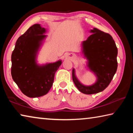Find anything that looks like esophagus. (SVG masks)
Returning a JSON list of instances; mask_svg holds the SVG:
<instances>
[{"label":"esophagus","instance_id":"34e87169","mask_svg":"<svg viewBox=\"0 0 133 133\" xmlns=\"http://www.w3.org/2000/svg\"><path fill=\"white\" fill-rule=\"evenodd\" d=\"M72 56H73V55H71V54H70V55H69L68 57L70 58V57H72Z\"/></svg>","mask_w":133,"mask_h":133}]
</instances>
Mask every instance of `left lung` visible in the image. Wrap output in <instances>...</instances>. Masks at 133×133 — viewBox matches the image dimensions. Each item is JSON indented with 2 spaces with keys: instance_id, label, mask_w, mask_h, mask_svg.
<instances>
[{
  "instance_id": "8db88e82",
  "label": "left lung",
  "mask_w": 133,
  "mask_h": 133,
  "mask_svg": "<svg viewBox=\"0 0 133 133\" xmlns=\"http://www.w3.org/2000/svg\"><path fill=\"white\" fill-rule=\"evenodd\" d=\"M91 35L82 44V52L87 59V66L97 78L90 85L82 84L76 75L75 69L72 70V78L76 87L85 94L98 93L104 90L113 78L117 69L118 50L111 35L93 28Z\"/></svg>"
}]
</instances>
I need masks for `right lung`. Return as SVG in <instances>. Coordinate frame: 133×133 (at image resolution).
I'll use <instances>...</instances> for the list:
<instances>
[{
    "instance_id": "add662e5",
    "label": "right lung",
    "mask_w": 133,
    "mask_h": 133,
    "mask_svg": "<svg viewBox=\"0 0 133 133\" xmlns=\"http://www.w3.org/2000/svg\"><path fill=\"white\" fill-rule=\"evenodd\" d=\"M46 29L40 24L30 27L16 43L11 60L12 78L24 95L39 97L48 93L53 85L62 60L55 63H37V55L47 37Z\"/></svg>"
}]
</instances>
